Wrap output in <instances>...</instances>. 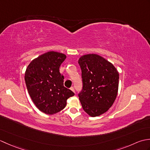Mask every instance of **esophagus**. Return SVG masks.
Returning <instances> with one entry per match:
<instances>
[{
  "label": "esophagus",
  "instance_id": "34e87169",
  "mask_svg": "<svg viewBox=\"0 0 150 150\" xmlns=\"http://www.w3.org/2000/svg\"><path fill=\"white\" fill-rule=\"evenodd\" d=\"M70 90H71L72 91L74 92V93H75V89H74V88H73V87H71V88H70Z\"/></svg>",
  "mask_w": 150,
  "mask_h": 150
}]
</instances>
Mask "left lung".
I'll use <instances>...</instances> for the list:
<instances>
[{
  "instance_id": "obj_1",
  "label": "left lung",
  "mask_w": 150,
  "mask_h": 150,
  "mask_svg": "<svg viewBox=\"0 0 150 150\" xmlns=\"http://www.w3.org/2000/svg\"><path fill=\"white\" fill-rule=\"evenodd\" d=\"M79 64L82 89L78 95L82 107L90 116H99L110 109L117 97L119 72L112 64L97 54L81 57Z\"/></svg>"
}]
</instances>
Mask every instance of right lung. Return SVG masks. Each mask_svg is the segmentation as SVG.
I'll return each instance as SVG.
<instances>
[{"mask_svg":"<svg viewBox=\"0 0 150 150\" xmlns=\"http://www.w3.org/2000/svg\"><path fill=\"white\" fill-rule=\"evenodd\" d=\"M66 55L48 52L33 59L25 72L27 90L37 108L42 112L53 115L66 106L67 99L75 95L64 86V76L59 68Z\"/></svg>","mask_w":150,"mask_h":150,"instance_id":"right-lung-1","label":"right lung"}]
</instances>
